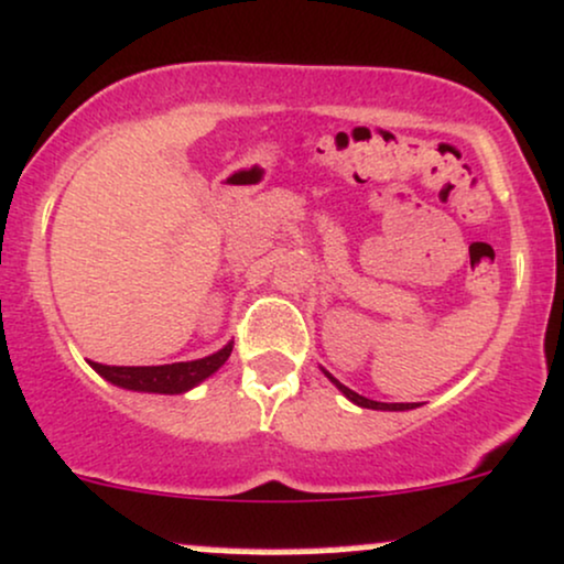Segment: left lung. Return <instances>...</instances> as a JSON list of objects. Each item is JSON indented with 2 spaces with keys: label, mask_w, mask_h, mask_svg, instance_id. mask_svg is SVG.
<instances>
[{
  "label": "left lung",
  "mask_w": 564,
  "mask_h": 564,
  "mask_svg": "<svg viewBox=\"0 0 564 564\" xmlns=\"http://www.w3.org/2000/svg\"><path fill=\"white\" fill-rule=\"evenodd\" d=\"M322 372H325V376L330 378V381H333L335 386H338V391H340V394L346 397V400H351L354 404H359V408H370V410H413V408H415V402H391V404H389V402H376V400H367V397L357 394V391H351L349 386H344V383H340L338 378H333L330 372H327V370H322Z\"/></svg>",
  "instance_id": "1"
}]
</instances>
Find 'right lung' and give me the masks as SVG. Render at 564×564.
<instances>
[{
  "instance_id": "add662e5",
  "label": "right lung",
  "mask_w": 564,
  "mask_h": 564,
  "mask_svg": "<svg viewBox=\"0 0 564 564\" xmlns=\"http://www.w3.org/2000/svg\"><path fill=\"white\" fill-rule=\"evenodd\" d=\"M231 344L210 354V357L194 359V362H175V365H151V367H117L93 362V370L100 372L106 381L130 391H149V394H183L194 386L210 378L226 359L231 357Z\"/></svg>"
}]
</instances>
